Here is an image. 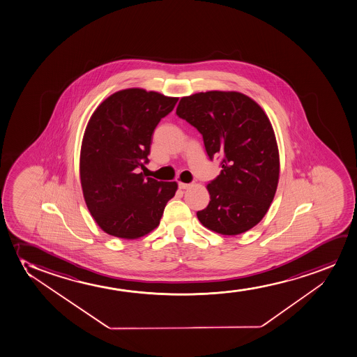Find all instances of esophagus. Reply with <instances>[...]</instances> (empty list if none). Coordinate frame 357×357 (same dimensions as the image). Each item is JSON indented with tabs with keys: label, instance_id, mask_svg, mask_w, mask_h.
Returning <instances> with one entry per match:
<instances>
[{
	"label": "esophagus",
	"instance_id": "obj_1",
	"mask_svg": "<svg viewBox=\"0 0 357 357\" xmlns=\"http://www.w3.org/2000/svg\"><path fill=\"white\" fill-rule=\"evenodd\" d=\"M190 186L191 184H188V183H181V181H179V188H181V189H189Z\"/></svg>",
	"mask_w": 357,
	"mask_h": 357
}]
</instances>
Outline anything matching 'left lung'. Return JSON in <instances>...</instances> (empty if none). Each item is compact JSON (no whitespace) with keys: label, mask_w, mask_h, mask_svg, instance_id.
Returning <instances> with one entry per match:
<instances>
[{"label":"left lung","mask_w":357,"mask_h":357,"mask_svg":"<svg viewBox=\"0 0 357 357\" xmlns=\"http://www.w3.org/2000/svg\"><path fill=\"white\" fill-rule=\"evenodd\" d=\"M176 114L202 135L211 160L222 158L220 174L207 185L208 206L197 212L199 222L227 236L248 231L264 218L278 189L280 155L268 115L234 91L183 97Z\"/></svg>","instance_id":"8db88e82"}]
</instances>
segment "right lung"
Wrapping results in <instances>:
<instances>
[{
    "mask_svg": "<svg viewBox=\"0 0 357 357\" xmlns=\"http://www.w3.org/2000/svg\"><path fill=\"white\" fill-rule=\"evenodd\" d=\"M178 102L143 89H122L94 110L84 130L79 179L98 227L112 236L135 240L160 225L176 181L137 173L148 163L153 130Z\"/></svg>",
    "mask_w": 357,
    "mask_h": 357,
    "instance_id": "1",
    "label": "right lung"
}]
</instances>
